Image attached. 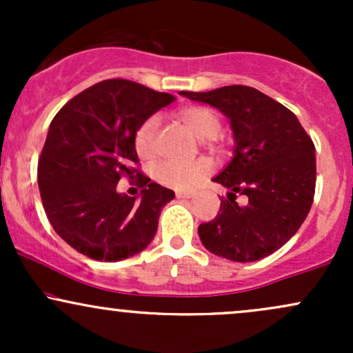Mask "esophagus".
<instances>
[{
  "mask_svg": "<svg viewBox=\"0 0 353 353\" xmlns=\"http://www.w3.org/2000/svg\"><path fill=\"white\" fill-rule=\"evenodd\" d=\"M192 196H194L192 192H176L177 199H190Z\"/></svg>",
  "mask_w": 353,
  "mask_h": 353,
  "instance_id": "34e87169",
  "label": "esophagus"
}]
</instances>
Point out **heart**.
I'll return each mask as SVG.
<instances>
[{"instance_id":"1","label":"heart","mask_w":353,"mask_h":353,"mask_svg":"<svg viewBox=\"0 0 353 353\" xmlns=\"http://www.w3.org/2000/svg\"><path fill=\"white\" fill-rule=\"evenodd\" d=\"M181 123L185 124L199 139H214L222 129V119L214 109L205 106H188L177 111ZM159 119L151 116L141 123L134 132V149L141 159H151L156 154V137ZM210 172V163L199 159L184 164L176 161H164L154 169V177L159 184L176 190H189L197 185Z\"/></svg>"}]
</instances>
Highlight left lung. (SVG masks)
Masks as SVG:
<instances>
[{"mask_svg":"<svg viewBox=\"0 0 353 353\" xmlns=\"http://www.w3.org/2000/svg\"><path fill=\"white\" fill-rule=\"evenodd\" d=\"M181 94L228 116L236 139L232 161L214 177L230 192L216 219L199 225L202 244L234 262L267 257L297 232L314 202L317 165L310 136L290 109L254 88ZM237 193L246 196L244 206L235 202Z\"/></svg>","mask_w":353,"mask_h":353,"instance_id":"obj_1","label":"left lung"}]
</instances>
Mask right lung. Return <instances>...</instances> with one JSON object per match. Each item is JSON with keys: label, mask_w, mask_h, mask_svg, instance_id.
<instances>
[{"label": "right lung", "mask_w": 353, "mask_h": 353, "mask_svg": "<svg viewBox=\"0 0 353 353\" xmlns=\"http://www.w3.org/2000/svg\"><path fill=\"white\" fill-rule=\"evenodd\" d=\"M176 99L128 79H106L68 101L51 121L38 161V185L52 229L89 259L116 262L151 244L174 190L136 168L134 132ZM138 177L141 199L115 190Z\"/></svg>", "instance_id": "add662e5"}]
</instances>
